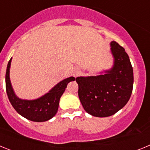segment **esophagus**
Returning <instances> with one entry per match:
<instances>
[{"label": "esophagus", "instance_id": "obj_1", "mask_svg": "<svg viewBox=\"0 0 150 150\" xmlns=\"http://www.w3.org/2000/svg\"><path fill=\"white\" fill-rule=\"evenodd\" d=\"M79 72H80V71H79V69H74V71H73V75H74V76H78V74H79Z\"/></svg>", "mask_w": 150, "mask_h": 150}]
</instances>
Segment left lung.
<instances>
[{
	"label": "left lung",
	"instance_id": "8db88e82",
	"mask_svg": "<svg viewBox=\"0 0 150 150\" xmlns=\"http://www.w3.org/2000/svg\"><path fill=\"white\" fill-rule=\"evenodd\" d=\"M114 65L106 74L76 78L78 95L83 108L96 117H107L121 110L129 100L133 89V67L122 46L110 43Z\"/></svg>",
	"mask_w": 150,
	"mask_h": 150
}]
</instances>
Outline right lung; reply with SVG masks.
<instances>
[{
  "instance_id": "right-lung-1",
  "label": "right lung",
  "mask_w": 150,
  "mask_h": 150,
  "mask_svg": "<svg viewBox=\"0 0 150 150\" xmlns=\"http://www.w3.org/2000/svg\"><path fill=\"white\" fill-rule=\"evenodd\" d=\"M11 59L9 61L6 71V91L8 98L13 108L18 113L27 120L33 122H45L56 114L61 96L65 91L68 83L74 81V76L67 78L52 88L47 94L36 100H22L17 98L12 88L10 80V67Z\"/></svg>"
}]
</instances>
